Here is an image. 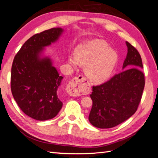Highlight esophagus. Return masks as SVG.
<instances>
[{
	"mask_svg": "<svg viewBox=\"0 0 158 158\" xmlns=\"http://www.w3.org/2000/svg\"><path fill=\"white\" fill-rule=\"evenodd\" d=\"M88 80L83 76L80 75L74 77L70 80L67 86V92L70 96L77 97L79 95L80 90L84 83H86Z\"/></svg>",
	"mask_w": 158,
	"mask_h": 158,
	"instance_id": "1",
	"label": "esophagus"
}]
</instances>
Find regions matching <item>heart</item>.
Returning a JSON list of instances; mask_svg holds the SVG:
<instances>
[{
  "instance_id": "1",
  "label": "heart",
  "mask_w": 158,
  "mask_h": 158,
  "mask_svg": "<svg viewBox=\"0 0 158 158\" xmlns=\"http://www.w3.org/2000/svg\"><path fill=\"white\" fill-rule=\"evenodd\" d=\"M118 54L101 40L91 41L78 47L76 55H70L68 62L73 68L86 65V73L94 82H103L113 73L118 62Z\"/></svg>"
}]
</instances>
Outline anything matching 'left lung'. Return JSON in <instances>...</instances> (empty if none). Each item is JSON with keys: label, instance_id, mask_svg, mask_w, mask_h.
<instances>
[{"label": "left lung", "instance_id": "obj_1", "mask_svg": "<svg viewBox=\"0 0 158 158\" xmlns=\"http://www.w3.org/2000/svg\"><path fill=\"white\" fill-rule=\"evenodd\" d=\"M127 45L128 53L123 68H129L93 86L89 120L97 128H110L122 123L135 113L141 102L145 84L142 59L135 47L128 42Z\"/></svg>", "mask_w": 158, "mask_h": 158}]
</instances>
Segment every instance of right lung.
I'll return each instance as SVG.
<instances>
[{
  "instance_id": "obj_1",
  "label": "right lung",
  "mask_w": 158,
  "mask_h": 158,
  "mask_svg": "<svg viewBox=\"0 0 158 158\" xmlns=\"http://www.w3.org/2000/svg\"><path fill=\"white\" fill-rule=\"evenodd\" d=\"M61 28H51L36 34L25 42L14 57L10 89L14 99L24 114L37 120L53 118L63 103L57 89L63 79L49 58L40 59L43 47L56 41Z\"/></svg>"
}]
</instances>
